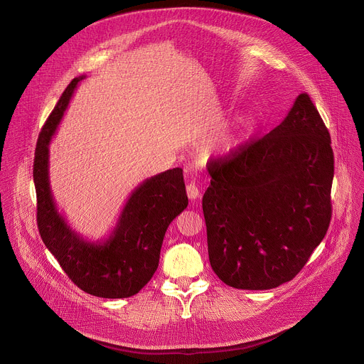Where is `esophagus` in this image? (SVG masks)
Here are the masks:
<instances>
[{
  "instance_id": "1",
  "label": "esophagus",
  "mask_w": 364,
  "mask_h": 364,
  "mask_svg": "<svg viewBox=\"0 0 364 364\" xmlns=\"http://www.w3.org/2000/svg\"><path fill=\"white\" fill-rule=\"evenodd\" d=\"M186 190H187V196H188L190 200H197L200 197V188L197 187V184L194 181L188 183Z\"/></svg>"
}]
</instances>
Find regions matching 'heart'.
Wrapping results in <instances>:
<instances>
[{
	"mask_svg": "<svg viewBox=\"0 0 364 364\" xmlns=\"http://www.w3.org/2000/svg\"><path fill=\"white\" fill-rule=\"evenodd\" d=\"M233 139H235L233 134H232V132H226V134L220 135V138L216 141V145H218V146H222V148H229V146L232 145Z\"/></svg>",
	"mask_w": 364,
	"mask_h": 364,
	"instance_id": "b5f03b06",
	"label": "heart"
}]
</instances>
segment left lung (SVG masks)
Returning <instances> with one entry per match:
<instances>
[{
	"instance_id": "obj_1",
	"label": "left lung",
	"mask_w": 364,
	"mask_h": 364,
	"mask_svg": "<svg viewBox=\"0 0 364 364\" xmlns=\"http://www.w3.org/2000/svg\"><path fill=\"white\" fill-rule=\"evenodd\" d=\"M203 196L215 274L237 289L291 281L331 220L334 155L313 100L301 93L269 134L207 163Z\"/></svg>"
}]
</instances>
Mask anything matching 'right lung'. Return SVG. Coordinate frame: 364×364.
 Masks as SVG:
<instances>
[{
	"mask_svg": "<svg viewBox=\"0 0 364 364\" xmlns=\"http://www.w3.org/2000/svg\"><path fill=\"white\" fill-rule=\"evenodd\" d=\"M83 77L70 82L38 135L33 166L37 226L46 247L82 291L100 298H128L138 294L157 271L167 228L188 204L183 170H167L142 181L129 196L107 240L87 242L72 230L51 196L48 144Z\"/></svg>",
	"mask_w": 364,
	"mask_h": 364,
	"instance_id": "1",
	"label": "right lung"
}]
</instances>
